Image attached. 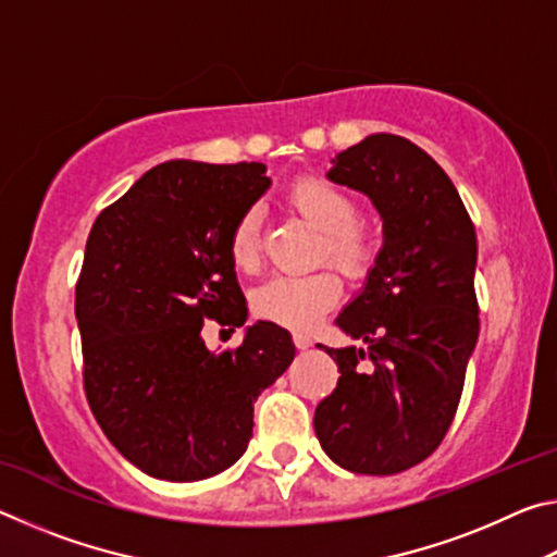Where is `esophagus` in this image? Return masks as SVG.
Listing matches in <instances>:
<instances>
[{"label": "esophagus", "mask_w": 557, "mask_h": 557, "mask_svg": "<svg viewBox=\"0 0 557 557\" xmlns=\"http://www.w3.org/2000/svg\"><path fill=\"white\" fill-rule=\"evenodd\" d=\"M292 338H295V346L297 348H309V346H312V338H309L307 334H301V332H297Z\"/></svg>", "instance_id": "esophagus-1"}]
</instances>
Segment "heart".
<instances>
[{"mask_svg": "<svg viewBox=\"0 0 557 557\" xmlns=\"http://www.w3.org/2000/svg\"><path fill=\"white\" fill-rule=\"evenodd\" d=\"M287 201L301 219L317 231L319 260H332L348 277H361L371 268L379 250V238L369 223L358 219V201L348 188L324 176H299L287 188ZM233 265L243 272H258L262 260V235L256 209L235 219L228 238ZM342 297V280L332 268L307 275H272L252 295V309L262 319L289 326L309 329L326 309Z\"/></svg>", "mask_w": 557, "mask_h": 557, "instance_id": "b5f03b06", "label": "heart"}]
</instances>
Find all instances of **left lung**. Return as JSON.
Returning <instances> with one entry per match:
<instances>
[{"label":"left lung","instance_id":"1","mask_svg":"<svg viewBox=\"0 0 557 557\" xmlns=\"http://www.w3.org/2000/svg\"><path fill=\"white\" fill-rule=\"evenodd\" d=\"M329 178L373 201L383 248L336 317L363 346H324L342 379L317 405L314 432L338 467L398 474L428 459L455 420L479 336L476 231L445 169L405 137H366Z\"/></svg>","mask_w":557,"mask_h":557}]
</instances>
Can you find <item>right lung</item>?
Masks as SVG:
<instances>
[{
	"instance_id": "1",
	"label": "right lung",
	"mask_w": 557,
	"mask_h": 557,
	"mask_svg": "<svg viewBox=\"0 0 557 557\" xmlns=\"http://www.w3.org/2000/svg\"><path fill=\"white\" fill-rule=\"evenodd\" d=\"M265 164L164 162L92 223L75 319L83 388L98 425L154 479L201 482L240 459L252 403L295 358L287 329L248 326L213 354L203 322L243 326L228 238L270 178Z\"/></svg>"
}]
</instances>
